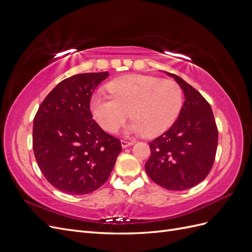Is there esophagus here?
<instances>
[{
  "mask_svg": "<svg viewBox=\"0 0 252 252\" xmlns=\"http://www.w3.org/2000/svg\"><path fill=\"white\" fill-rule=\"evenodd\" d=\"M133 143L132 142H128V141H121V145H122V147L123 148H127V147H129V146H131Z\"/></svg>",
  "mask_w": 252,
  "mask_h": 252,
  "instance_id": "esophagus-1",
  "label": "esophagus"
}]
</instances>
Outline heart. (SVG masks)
I'll return each instance as SVG.
<instances>
[{
  "instance_id": "b5f03b06",
  "label": "heart",
  "mask_w": 252,
  "mask_h": 252,
  "mask_svg": "<svg viewBox=\"0 0 252 252\" xmlns=\"http://www.w3.org/2000/svg\"><path fill=\"white\" fill-rule=\"evenodd\" d=\"M107 89L110 96H91L90 110L109 133H116L130 116L133 120L126 133L155 138L171 127L182 107L181 87L172 80L128 74L111 81Z\"/></svg>"
}]
</instances>
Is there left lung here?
<instances>
[{"label": "left lung", "mask_w": 252, "mask_h": 252, "mask_svg": "<svg viewBox=\"0 0 252 252\" xmlns=\"http://www.w3.org/2000/svg\"><path fill=\"white\" fill-rule=\"evenodd\" d=\"M173 78L185 102L173 125L149 143L151 156L145 170L156 184L181 191L196 186L210 172L218 147V128L208 102L182 78Z\"/></svg>", "instance_id": "8db88e82"}]
</instances>
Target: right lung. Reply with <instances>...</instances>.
Returning <instances> with one entry per match:
<instances>
[{
	"label": "right lung",
	"instance_id": "obj_1",
	"mask_svg": "<svg viewBox=\"0 0 252 252\" xmlns=\"http://www.w3.org/2000/svg\"><path fill=\"white\" fill-rule=\"evenodd\" d=\"M109 72L68 78L45 97L33 120V152L42 173L61 191L83 195L108 180L121 142L93 120L89 103Z\"/></svg>",
	"mask_w": 252,
	"mask_h": 252
}]
</instances>
